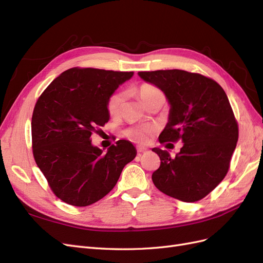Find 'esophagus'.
Listing matches in <instances>:
<instances>
[{
	"mask_svg": "<svg viewBox=\"0 0 263 263\" xmlns=\"http://www.w3.org/2000/svg\"><path fill=\"white\" fill-rule=\"evenodd\" d=\"M137 151H138V154H142V153H145V151H147V148H145V147H137Z\"/></svg>",
	"mask_w": 263,
	"mask_h": 263,
	"instance_id": "esophagus-1",
	"label": "esophagus"
}]
</instances>
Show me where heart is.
<instances>
[{
    "label": "heart",
    "instance_id": "heart-1",
    "mask_svg": "<svg viewBox=\"0 0 263 263\" xmlns=\"http://www.w3.org/2000/svg\"><path fill=\"white\" fill-rule=\"evenodd\" d=\"M158 92L160 91H159L156 86L151 84H142L140 85L138 90V94L141 101L144 102V104H146L147 101ZM123 101H124L123 92H117L113 94L107 102L108 113L113 116L117 115L122 108ZM155 130L156 128L154 126H135L129 129H127L126 135L127 137L135 142H138V144H146V142L149 141L151 135L155 133Z\"/></svg>",
    "mask_w": 263,
    "mask_h": 263
}]
</instances>
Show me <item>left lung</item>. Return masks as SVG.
I'll return each mask as SVG.
<instances>
[{
  "instance_id": "left-lung-1",
  "label": "left lung",
  "mask_w": 263,
  "mask_h": 263,
  "mask_svg": "<svg viewBox=\"0 0 263 263\" xmlns=\"http://www.w3.org/2000/svg\"><path fill=\"white\" fill-rule=\"evenodd\" d=\"M138 76L160 89L170 104L159 141L182 140L174 158L154 148L160 166L153 173L162 193L183 202L202 200L225 178L238 140V125L227 95L212 79L184 70L141 71Z\"/></svg>"
}]
</instances>
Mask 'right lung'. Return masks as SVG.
I'll list each match as a JSON object with an SVG mask.
<instances>
[{
	"label": "right lung",
	"instance_id": "1",
	"mask_svg": "<svg viewBox=\"0 0 263 263\" xmlns=\"http://www.w3.org/2000/svg\"><path fill=\"white\" fill-rule=\"evenodd\" d=\"M130 72L72 68L48 85L31 117L33 154L52 192L73 206H87L109 193L137 150L118 140L106 153L91 135L109 121L107 102Z\"/></svg>",
	"mask_w": 263,
	"mask_h": 263
}]
</instances>
